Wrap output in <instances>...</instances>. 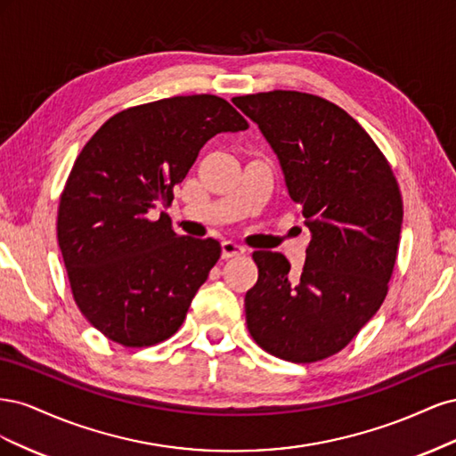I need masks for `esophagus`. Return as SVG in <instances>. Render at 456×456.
Listing matches in <instances>:
<instances>
[{"instance_id":"34e87169","label":"esophagus","mask_w":456,"mask_h":456,"mask_svg":"<svg viewBox=\"0 0 456 456\" xmlns=\"http://www.w3.org/2000/svg\"><path fill=\"white\" fill-rule=\"evenodd\" d=\"M245 253V247L233 241H223V258H232V256H241Z\"/></svg>"}]
</instances>
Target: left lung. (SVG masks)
<instances>
[{"label": "left lung", "mask_w": 456, "mask_h": 456, "mask_svg": "<svg viewBox=\"0 0 456 456\" xmlns=\"http://www.w3.org/2000/svg\"><path fill=\"white\" fill-rule=\"evenodd\" d=\"M280 159L310 230L298 283L281 253L255 251L247 329L293 363L340 352L377 314L397 258L403 201L388 159L350 114L322 96L270 91L232 99Z\"/></svg>", "instance_id": "left-lung-1"}]
</instances>
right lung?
<instances>
[{"label": "right lung", "mask_w": 456, "mask_h": 456, "mask_svg": "<svg viewBox=\"0 0 456 456\" xmlns=\"http://www.w3.org/2000/svg\"><path fill=\"white\" fill-rule=\"evenodd\" d=\"M247 127L220 96H171L112 116L79 151L57 236L76 305L106 338L144 348L183 325L220 243L178 236L167 215H148L171 205L207 141Z\"/></svg>", "instance_id": "add662e5"}]
</instances>
